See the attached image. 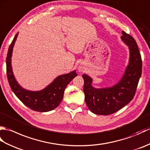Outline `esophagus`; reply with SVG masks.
Segmentation results:
<instances>
[{"label": "esophagus", "mask_w": 150, "mask_h": 150, "mask_svg": "<svg viewBox=\"0 0 150 150\" xmlns=\"http://www.w3.org/2000/svg\"><path fill=\"white\" fill-rule=\"evenodd\" d=\"M79 71H80V72H82V71H84V68H83V67H82V66H79Z\"/></svg>", "instance_id": "1"}]
</instances>
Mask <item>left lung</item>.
Here are the masks:
<instances>
[{
  "mask_svg": "<svg viewBox=\"0 0 150 150\" xmlns=\"http://www.w3.org/2000/svg\"><path fill=\"white\" fill-rule=\"evenodd\" d=\"M121 39L129 46V62L122 79L113 87L96 89L92 79L83 74L85 102L91 112L108 115L125 106L134 97L142 74V59L137 44L130 35L122 31Z\"/></svg>",
  "mask_w": 150,
  "mask_h": 150,
  "instance_id": "left-lung-1",
  "label": "left lung"
}]
</instances>
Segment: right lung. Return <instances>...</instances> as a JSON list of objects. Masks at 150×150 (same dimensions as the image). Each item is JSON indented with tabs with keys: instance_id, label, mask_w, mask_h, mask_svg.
I'll use <instances>...</instances> for the list:
<instances>
[{
	"instance_id": "1",
	"label": "right lung",
	"mask_w": 150,
	"mask_h": 150,
	"mask_svg": "<svg viewBox=\"0 0 150 150\" xmlns=\"http://www.w3.org/2000/svg\"><path fill=\"white\" fill-rule=\"evenodd\" d=\"M18 33L9 45L6 57V73L9 84L13 92L24 105L35 111L46 112L59 106L64 97L65 88L73 79L77 76L75 71L57 77L49 86L39 91H31L21 88L13 74L11 57L13 47Z\"/></svg>"
}]
</instances>
